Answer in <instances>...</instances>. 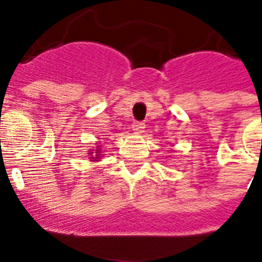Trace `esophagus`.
Here are the masks:
<instances>
[{"mask_svg":"<svg viewBox=\"0 0 262 262\" xmlns=\"http://www.w3.org/2000/svg\"><path fill=\"white\" fill-rule=\"evenodd\" d=\"M132 127H133V130L136 132V133H141V132L144 130V127H145V125H144L143 122H133V125H132Z\"/></svg>","mask_w":262,"mask_h":262,"instance_id":"1","label":"esophagus"}]
</instances>
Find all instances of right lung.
<instances>
[{"instance_id": "right-lung-1", "label": "right lung", "mask_w": 262, "mask_h": 262, "mask_svg": "<svg viewBox=\"0 0 262 262\" xmlns=\"http://www.w3.org/2000/svg\"><path fill=\"white\" fill-rule=\"evenodd\" d=\"M95 159H96V158H95Z\"/></svg>"}]
</instances>
